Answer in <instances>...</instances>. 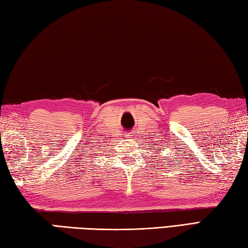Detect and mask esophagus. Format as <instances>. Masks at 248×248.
I'll list each match as a JSON object with an SVG mask.
<instances>
[{
    "instance_id": "34e87169",
    "label": "esophagus",
    "mask_w": 248,
    "mask_h": 248,
    "mask_svg": "<svg viewBox=\"0 0 248 248\" xmlns=\"http://www.w3.org/2000/svg\"><path fill=\"white\" fill-rule=\"evenodd\" d=\"M125 138H128V139L133 138V135H132V133H126V134H125Z\"/></svg>"
}]
</instances>
